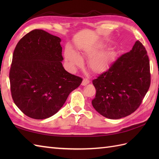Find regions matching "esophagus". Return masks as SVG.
Wrapping results in <instances>:
<instances>
[{"instance_id":"34e87169","label":"esophagus","mask_w":159,"mask_h":159,"mask_svg":"<svg viewBox=\"0 0 159 159\" xmlns=\"http://www.w3.org/2000/svg\"><path fill=\"white\" fill-rule=\"evenodd\" d=\"M89 80H88L87 79H84L83 80V82H82V83H81V85H83V86H85V85H87V84H89Z\"/></svg>"}]
</instances>
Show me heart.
<instances>
[{"label": "heart", "mask_w": 159, "mask_h": 159, "mask_svg": "<svg viewBox=\"0 0 159 159\" xmlns=\"http://www.w3.org/2000/svg\"><path fill=\"white\" fill-rule=\"evenodd\" d=\"M102 45L89 46L84 49L79 55L76 52L70 48H67L65 51V59L67 66L72 70L77 67H82L83 61L81 57L89 59L88 67L92 72L102 74L105 72L111 65L113 59L112 52L108 50H104Z\"/></svg>", "instance_id": "heart-1"}]
</instances>
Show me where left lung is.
Here are the masks:
<instances>
[{
    "label": "left lung",
    "instance_id": "left-lung-1",
    "mask_svg": "<svg viewBox=\"0 0 159 159\" xmlns=\"http://www.w3.org/2000/svg\"><path fill=\"white\" fill-rule=\"evenodd\" d=\"M92 82L96 93L92 104L98 113L112 120L133 113L150 85V61L145 47L137 41L132 50Z\"/></svg>",
    "mask_w": 159,
    "mask_h": 159
}]
</instances>
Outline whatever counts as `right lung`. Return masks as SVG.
<instances>
[{
	"label": "right lung",
	"mask_w": 159,
	"mask_h": 159,
	"mask_svg": "<svg viewBox=\"0 0 159 159\" xmlns=\"http://www.w3.org/2000/svg\"><path fill=\"white\" fill-rule=\"evenodd\" d=\"M61 39L35 29L20 40L9 72L12 98L29 117L46 119L57 113L83 79L64 69Z\"/></svg>",
	"instance_id": "add662e5"
}]
</instances>
